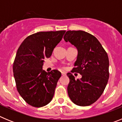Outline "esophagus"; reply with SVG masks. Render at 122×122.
Here are the masks:
<instances>
[{
	"label": "esophagus",
	"instance_id": "obj_1",
	"mask_svg": "<svg viewBox=\"0 0 122 122\" xmlns=\"http://www.w3.org/2000/svg\"><path fill=\"white\" fill-rule=\"evenodd\" d=\"M61 73H62V74L63 75V76H65V75H66V73H65V72L62 71Z\"/></svg>",
	"mask_w": 122,
	"mask_h": 122
}]
</instances>
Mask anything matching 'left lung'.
<instances>
[{
  "label": "left lung",
  "mask_w": 122,
  "mask_h": 122,
  "mask_svg": "<svg viewBox=\"0 0 122 122\" xmlns=\"http://www.w3.org/2000/svg\"><path fill=\"white\" fill-rule=\"evenodd\" d=\"M63 38L78 52L71 72L82 75L80 79L76 80L72 73H67L69 97L76 105L90 106L101 97L108 82V56L97 38L84 31L68 30Z\"/></svg>",
  "instance_id": "1"
}]
</instances>
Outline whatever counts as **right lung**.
Returning <instances> with one entry per match:
<instances>
[{
	"mask_svg": "<svg viewBox=\"0 0 122 122\" xmlns=\"http://www.w3.org/2000/svg\"><path fill=\"white\" fill-rule=\"evenodd\" d=\"M65 32H37L27 36L18 48L13 66L14 77L18 92L32 106H45L53 98L62 74L57 70L46 73L43 65Z\"/></svg>",
	"mask_w": 122,
	"mask_h": 122,
	"instance_id": "right-lung-1",
	"label": "right lung"
}]
</instances>
